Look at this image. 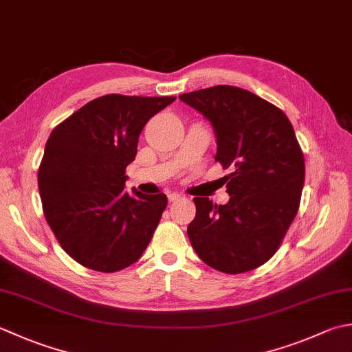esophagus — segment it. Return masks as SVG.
<instances>
[{
    "label": "esophagus",
    "mask_w": 352,
    "mask_h": 352,
    "mask_svg": "<svg viewBox=\"0 0 352 352\" xmlns=\"http://www.w3.org/2000/svg\"><path fill=\"white\" fill-rule=\"evenodd\" d=\"M168 198H169V201L172 203V201H177V199H182L183 195L178 194V192H168Z\"/></svg>",
    "instance_id": "34e87169"
}]
</instances>
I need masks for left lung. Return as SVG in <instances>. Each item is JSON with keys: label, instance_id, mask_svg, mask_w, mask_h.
Wrapping results in <instances>:
<instances>
[{"label": "left lung", "instance_id": "1", "mask_svg": "<svg viewBox=\"0 0 352 352\" xmlns=\"http://www.w3.org/2000/svg\"><path fill=\"white\" fill-rule=\"evenodd\" d=\"M180 99L210 120L229 203L195 197L188 236L203 263L227 274L250 272L278 252L299 210L305 160L282 109L247 89L217 85Z\"/></svg>", "mask_w": 352, "mask_h": 352}]
</instances>
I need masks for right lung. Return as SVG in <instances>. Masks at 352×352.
<instances>
[{"label":"right lung","instance_id":"1","mask_svg":"<svg viewBox=\"0 0 352 352\" xmlns=\"http://www.w3.org/2000/svg\"><path fill=\"white\" fill-rule=\"evenodd\" d=\"M174 100L105 94L52 131L38 169L39 195L48 226L76 263L114 273L148 247L168 197L128 194L125 172L143 126Z\"/></svg>","mask_w":352,"mask_h":352}]
</instances>
